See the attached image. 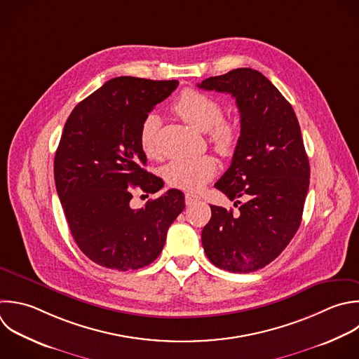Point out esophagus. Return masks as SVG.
I'll list each match as a JSON object with an SVG mask.
<instances>
[{"label":"esophagus","mask_w":359,"mask_h":359,"mask_svg":"<svg viewBox=\"0 0 359 359\" xmlns=\"http://www.w3.org/2000/svg\"><path fill=\"white\" fill-rule=\"evenodd\" d=\"M199 199H201V198L196 196V195H194V194H187V195H185V203H187V206L194 205V203L198 202Z\"/></svg>","instance_id":"esophagus-1"}]
</instances>
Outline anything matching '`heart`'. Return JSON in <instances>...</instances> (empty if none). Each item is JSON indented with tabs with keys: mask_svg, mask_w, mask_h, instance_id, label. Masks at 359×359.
Here are the masks:
<instances>
[{
	"mask_svg": "<svg viewBox=\"0 0 359 359\" xmlns=\"http://www.w3.org/2000/svg\"><path fill=\"white\" fill-rule=\"evenodd\" d=\"M172 111L187 123L198 130L208 132L209 140L215 150L223 156H231L240 142V128L231 119H224L222 104L213 97L196 90L182 91ZM160 129V118L149 114L142 121L139 129L140 147L146 156L157 154V136ZM216 160L209 156L192 158H175L163 168V177L168 185L184 191H201L216 174Z\"/></svg>",
	"mask_w": 359,
	"mask_h": 359,
	"instance_id": "heart-1",
	"label": "heart"
}]
</instances>
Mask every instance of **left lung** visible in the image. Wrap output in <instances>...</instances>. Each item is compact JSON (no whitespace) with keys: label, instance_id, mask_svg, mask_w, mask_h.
<instances>
[{"label":"left lung","instance_id":"8db88e82","mask_svg":"<svg viewBox=\"0 0 359 359\" xmlns=\"http://www.w3.org/2000/svg\"><path fill=\"white\" fill-rule=\"evenodd\" d=\"M198 87L231 94L241 126L231 164L215 184L230 201L238 199V212L210 205L202 245L213 265L252 272L286 248L302 222L310 165L300 126L292 105L257 70L236 69Z\"/></svg>","mask_w":359,"mask_h":359}]
</instances>
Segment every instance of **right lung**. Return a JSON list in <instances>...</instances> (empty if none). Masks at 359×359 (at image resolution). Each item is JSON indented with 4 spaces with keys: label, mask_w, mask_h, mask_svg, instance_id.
I'll use <instances>...</instances> for the list:
<instances>
[{
    "label": "right lung",
    "mask_w": 359,
    "mask_h": 359,
    "mask_svg": "<svg viewBox=\"0 0 359 359\" xmlns=\"http://www.w3.org/2000/svg\"><path fill=\"white\" fill-rule=\"evenodd\" d=\"M177 80L116 77L70 114L55 156L56 189L79 248L95 264L139 269L163 251L167 231L184 210V194L170 189L132 209L129 187L156 194L163 180L147 172L139 129Z\"/></svg>",
    "instance_id": "1"
}]
</instances>
